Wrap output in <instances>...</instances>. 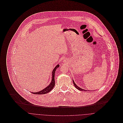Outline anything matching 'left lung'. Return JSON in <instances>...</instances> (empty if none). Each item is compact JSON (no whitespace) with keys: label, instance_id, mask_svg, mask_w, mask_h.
<instances>
[{"label":"left lung","instance_id":"obj_1","mask_svg":"<svg viewBox=\"0 0 123 123\" xmlns=\"http://www.w3.org/2000/svg\"><path fill=\"white\" fill-rule=\"evenodd\" d=\"M73 83H74V85H75V87L77 89H78L79 90H80V91H86V90H83V89H81V88H80L79 87H78L76 84H75V82L74 81V80H73Z\"/></svg>","mask_w":123,"mask_h":123}]
</instances>
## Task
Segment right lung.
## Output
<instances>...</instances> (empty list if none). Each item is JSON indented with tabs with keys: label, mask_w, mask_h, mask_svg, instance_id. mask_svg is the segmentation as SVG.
I'll use <instances>...</instances> for the list:
<instances>
[{
	"label": "right lung",
	"mask_w": 123,
	"mask_h": 123,
	"mask_svg": "<svg viewBox=\"0 0 123 123\" xmlns=\"http://www.w3.org/2000/svg\"><path fill=\"white\" fill-rule=\"evenodd\" d=\"M59 67V65H57L55 68L54 69L53 72H52V81L50 83V84L47 87H46L45 89H43V90L39 92H32L33 94H45L48 92H49L55 86V73L56 69L57 68Z\"/></svg>",
	"instance_id": "right-lung-1"
}]
</instances>
